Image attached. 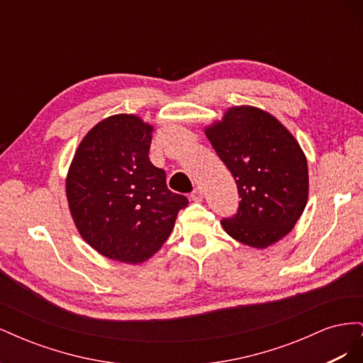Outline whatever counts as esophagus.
Instances as JSON below:
<instances>
[{
	"label": "esophagus",
	"instance_id": "34e87169",
	"mask_svg": "<svg viewBox=\"0 0 363 363\" xmlns=\"http://www.w3.org/2000/svg\"><path fill=\"white\" fill-rule=\"evenodd\" d=\"M191 200L192 201H201L203 200V191L201 189H195L192 194H191Z\"/></svg>",
	"mask_w": 363,
	"mask_h": 363
}]
</instances>
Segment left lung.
I'll return each instance as SVG.
<instances>
[{
	"instance_id": "1",
	"label": "left lung",
	"mask_w": 363,
	"mask_h": 363,
	"mask_svg": "<svg viewBox=\"0 0 363 363\" xmlns=\"http://www.w3.org/2000/svg\"><path fill=\"white\" fill-rule=\"evenodd\" d=\"M238 184V213L221 221L233 239L267 248L286 236L309 196L307 159L277 118L252 106L230 107L204 128Z\"/></svg>"
}]
</instances>
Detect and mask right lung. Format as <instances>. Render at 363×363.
I'll return each instance as SVG.
<instances>
[{
    "mask_svg": "<svg viewBox=\"0 0 363 363\" xmlns=\"http://www.w3.org/2000/svg\"><path fill=\"white\" fill-rule=\"evenodd\" d=\"M152 125L119 113L98 123L77 148L67 175V199L80 236L107 259L140 263L172 232L184 195L167 186L150 162Z\"/></svg>",
    "mask_w": 363,
    "mask_h": 363,
    "instance_id": "add662e5",
    "label": "right lung"
}]
</instances>
